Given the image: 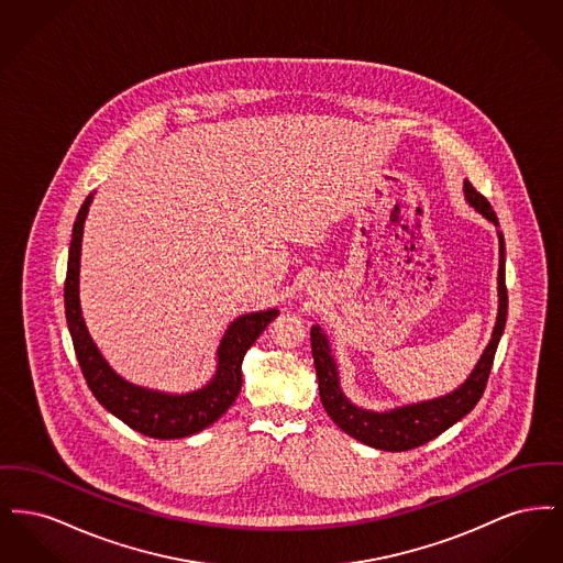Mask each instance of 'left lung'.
Here are the masks:
<instances>
[{"label":"left lung","instance_id":"8db88e82","mask_svg":"<svg viewBox=\"0 0 563 563\" xmlns=\"http://www.w3.org/2000/svg\"><path fill=\"white\" fill-rule=\"evenodd\" d=\"M464 194L466 200L485 214L489 221L498 225V217L494 213L492 205L487 198L473 188L468 181L464 184ZM500 239V269H498V321L492 333V342L483 352L482 361L473 369L471 377L448 397L434 399V401L418 402V405H407L401 409H393L386 413H375V411H365L354 407L352 402L344 397L338 379V369L331 358L329 344L322 335L319 327H312L310 340H312V356H314V367H317V377H319V395H321L322 407L329 413V418L344 430L356 441L372 445L375 450L384 452H407L413 448H420L424 443L439 437L441 432L450 429L457 420H462L477 401L482 399L483 390L487 386V377L494 365L496 349L500 342V335L505 331L507 322V308H509V297H507V283H505V239Z\"/></svg>","mask_w":563,"mask_h":563}]
</instances>
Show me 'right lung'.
Returning a JSON list of instances; mask_svg holds the SVG:
<instances>
[{
  "label": "right lung",
  "instance_id": "add662e5",
  "mask_svg": "<svg viewBox=\"0 0 563 563\" xmlns=\"http://www.w3.org/2000/svg\"><path fill=\"white\" fill-rule=\"evenodd\" d=\"M90 200L92 196L84 200L80 213L76 217L71 244H69L67 276H65V317H67V327L74 340V350L80 363L81 374L90 393L115 418H120L131 429L152 439H181L211 427L214 420H219L228 411V407L236 401L242 386V358L278 312L268 310V312L244 314L232 322L217 350V356H219L217 374L205 388L196 393L173 397V395L152 393L124 382L120 375L113 374V369H109L108 363L92 344L81 319L78 276H80L81 232H84V219L88 213Z\"/></svg>",
  "mask_w": 563,
  "mask_h": 563
}]
</instances>
